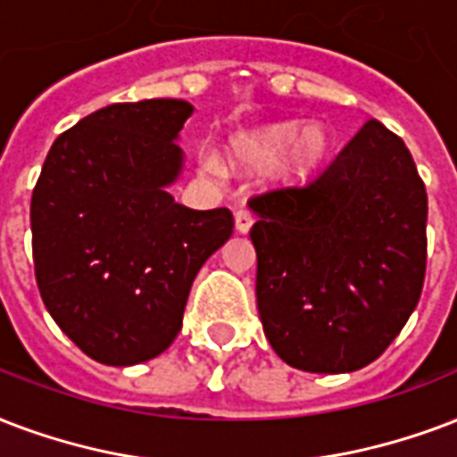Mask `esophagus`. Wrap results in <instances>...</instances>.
Listing matches in <instances>:
<instances>
[{"instance_id": "obj_1", "label": "esophagus", "mask_w": 457, "mask_h": 457, "mask_svg": "<svg viewBox=\"0 0 457 457\" xmlns=\"http://www.w3.org/2000/svg\"><path fill=\"white\" fill-rule=\"evenodd\" d=\"M252 225H253V213L252 211H246V208H239V211H237L235 213V228H237V232H249V229H252Z\"/></svg>"}]
</instances>
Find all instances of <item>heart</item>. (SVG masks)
I'll use <instances>...</instances> for the list:
<instances>
[{"mask_svg":"<svg viewBox=\"0 0 457 457\" xmlns=\"http://www.w3.org/2000/svg\"><path fill=\"white\" fill-rule=\"evenodd\" d=\"M330 151L328 129L321 124L302 127V121H278L266 127L237 134L229 141L228 155L239 167H268L278 162V177L283 182L299 184L319 172ZM205 167L218 172V160H208Z\"/></svg>","mask_w":457,"mask_h":457,"instance_id":"1","label":"heart"}]
</instances>
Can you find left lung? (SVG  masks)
Wrapping results in <instances>:
<instances>
[{
    "label": "left lung",
    "instance_id": "8db88e82",
    "mask_svg": "<svg viewBox=\"0 0 457 457\" xmlns=\"http://www.w3.org/2000/svg\"><path fill=\"white\" fill-rule=\"evenodd\" d=\"M249 208L256 304L278 357L312 374L381 357L427 273V189L403 138L369 120L313 182Z\"/></svg>",
    "mask_w": 457,
    "mask_h": 457
}]
</instances>
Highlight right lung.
<instances>
[{"label":"right lung","instance_id":"right-lung-1","mask_svg":"<svg viewBox=\"0 0 457 457\" xmlns=\"http://www.w3.org/2000/svg\"><path fill=\"white\" fill-rule=\"evenodd\" d=\"M187 100L107 104L57 136L30 198L37 290L90 360L141 364L182 330L191 283L235 228L228 208L191 211L167 191Z\"/></svg>","mask_w":457,"mask_h":457}]
</instances>
